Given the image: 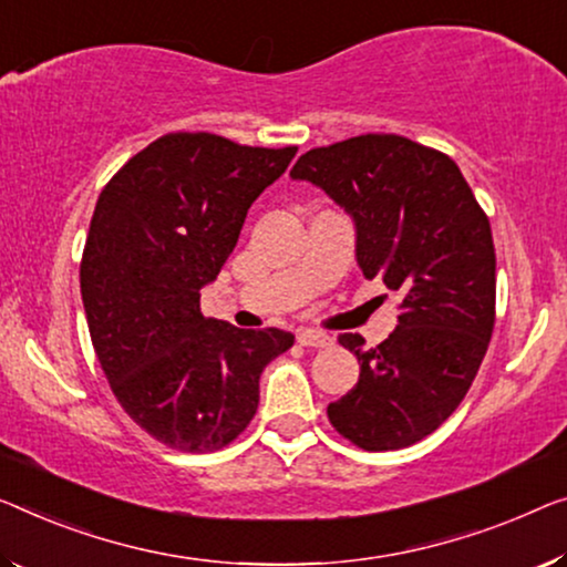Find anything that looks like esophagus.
Wrapping results in <instances>:
<instances>
[{
	"mask_svg": "<svg viewBox=\"0 0 567 567\" xmlns=\"http://www.w3.org/2000/svg\"><path fill=\"white\" fill-rule=\"evenodd\" d=\"M298 343L300 346H316V349H328L331 346V336L320 333V331H312V328H300L298 331Z\"/></svg>",
	"mask_w": 567,
	"mask_h": 567,
	"instance_id": "esophagus-1",
	"label": "esophagus"
}]
</instances>
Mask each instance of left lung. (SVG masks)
<instances>
[{"label":"left lung","instance_id":"left-lung-1","mask_svg":"<svg viewBox=\"0 0 567 567\" xmlns=\"http://www.w3.org/2000/svg\"><path fill=\"white\" fill-rule=\"evenodd\" d=\"M290 175L323 188L353 218L361 272L402 298L386 341L338 336L361 374L328 404L346 441L400 451L453 415L486 357L496 318L492 226L458 165L400 134L316 147Z\"/></svg>","mask_w":567,"mask_h":567}]
</instances>
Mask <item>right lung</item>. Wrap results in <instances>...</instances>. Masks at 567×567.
<instances>
[{"label":"right lung","instance_id":"right-lung-1","mask_svg":"<svg viewBox=\"0 0 567 567\" xmlns=\"http://www.w3.org/2000/svg\"><path fill=\"white\" fill-rule=\"evenodd\" d=\"M295 152L173 132L96 200L81 259L91 343L126 415L175 451L210 453L239 437L261 371L295 343L280 328L241 331L200 312L249 206Z\"/></svg>","mask_w":567,"mask_h":567}]
</instances>
